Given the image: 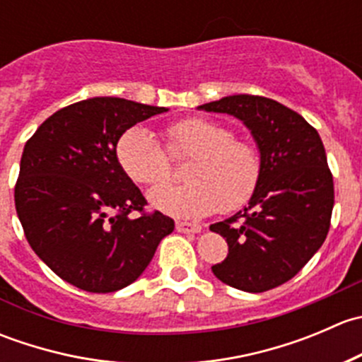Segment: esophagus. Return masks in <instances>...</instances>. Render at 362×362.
<instances>
[{
    "mask_svg": "<svg viewBox=\"0 0 362 362\" xmlns=\"http://www.w3.org/2000/svg\"><path fill=\"white\" fill-rule=\"evenodd\" d=\"M177 231L180 233H202L203 226L198 224V222H177Z\"/></svg>",
    "mask_w": 362,
    "mask_h": 362,
    "instance_id": "obj_1",
    "label": "esophagus"
}]
</instances>
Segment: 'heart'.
Here are the masks:
<instances>
[{
    "label": "heart",
    "instance_id": "b5f03b06",
    "mask_svg": "<svg viewBox=\"0 0 362 362\" xmlns=\"http://www.w3.org/2000/svg\"><path fill=\"white\" fill-rule=\"evenodd\" d=\"M166 150L144 127H131L117 141V160L136 184L156 185L171 175V158L191 159L184 185H160L148 192L156 210L180 218H196L214 211H235L257 191L262 159L257 145L236 138L235 131L217 120L187 117L164 127Z\"/></svg>",
    "mask_w": 362,
    "mask_h": 362
}]
</instances>
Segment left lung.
<instances>
[{
	"label": "left lung",
	"mask_w": 362,
	"mask_h": 362,
	"mask_svg": "<svg viewBox=\"0 0 362 362\" xmlns=\"http://www.w3.org/2000/svg\"><path fill=\"white\" fill-rule=\"evenodd\" d=\"M199 108L243 120L262 159L249 204L210 226L229 247L211 272L245 293L275 289L301 272L329 231L334 184L322 140L298 112L264 96L236 94Z\"/></svg>",
	"instance_id": "8db88e82"
}]
</instances>
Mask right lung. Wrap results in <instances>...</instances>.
<instances>
[{"label":"right lung","mask_w":362,"mask_h":362,"mask_svg":"<svg viewBox=\"0 0 362 362\" xmlns=\"http://www.w3.org/2000/svg\"><path fill=\"white\" fill-rule=\"evenodd\" d=\"M164 110L90 98L57 110L25 141L17 215L31 249L71 286L98 294L129 286L175 229L173 218L147 211L115 154L129 127Z\"/></svg>","instance_id":"obj_1"}]
</instances>
